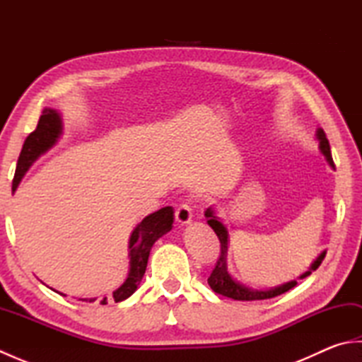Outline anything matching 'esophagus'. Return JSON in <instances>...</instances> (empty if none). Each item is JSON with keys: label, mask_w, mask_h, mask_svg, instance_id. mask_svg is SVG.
<instances>
[{"label": "esophagus", "mask_w": 362, "mask_h": 362, "mask_svg": "<svg viewBox=\"0 0 362 362\" xmlns=\"http://www.w3.org/2000/svg\"><path fill=\"white\" fill-rule=\"evenodd\" d=\"M193 218V211H191V206L185 202V204H180L179 206L175 209V221L179 222V224L185 226Z\"/></svg>", "instance_id": "obj_1"}]
</instances>
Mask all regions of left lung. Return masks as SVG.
I'll list each match as a JSON object with an SVG mask.
<instances>
[{"label":"left lung","instance_id":"1","mask_svg":"<svg viewBox=\"0 0 362 362\" xmlns=\"http://www.w3.org/2000/svg\"><path fill=\"white\" fill-rule=\"evenodd\" d=\"M317 138L320 141V151L324 153L327 161L329 163V166L334 168V161L332 157V151H329V143L327 140V135L324 132V129H319L317 130ZM205 216H206V222H209V226L214 230V233L218 235L219 238V243H221V253L216 259V264H214L213 272L209 276V284L210 288L218 292V294H222L226 297H230L233 300H266V298H272L276 297L280 294H284V292H288L289 289H292L297 284L296 280H292L286 284H281V286L275 288V289H269V291H257V289H249L245 288L244 284H240L236 280L232 279V275L228 274L227 271V263H226V255H227V241H228V232L227 228L224 227V224L214 216V213L211 209H209L205 211ZM325 258V252H322L319 258L314 261L311 264L310 271H306L303 275H300V279H306V276L311 275L313 271H316V269L320 266L322 259Z\"/></svg>","mask_w":362,"mask_h":362}]
</instances>
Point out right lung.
Returning a JSON list of instances; mask_svg holds the SVG:
<instances>
[{"label":"right lung","mask_w":362,"mask_h":362,"mask_svg":"<svg viewBox=\"0 0 362 362\" xmlns=\"http://www.w3.org/2000/svg\"><path fill=\"white\" fill-rule=\"evenodd\" d=\"M62 132V121H60L59 113L52 109H45L38 124L34 132H30L29 136L23 144V149L20 152L17 169H15V175L12 180V191L18 187L21 177L29 169V166L42 156L43 152L48 151L51 146L57 141V138ZM174 221V211L171 206H165L156 213L146 216L136 228L132 232L129 241V257H130V271L127 280L121 284V286L113 292L115 302H122L127 297H130L136 291L138 284H140L143 275L146 272V266H148L149 252L152 249L153 243H156L160 236H163L169 232L173 227ZM64 296V294H62ZM82 302H95L96 298H81ZM101 305H107V297L101 300Z\"/></svg>","instance_id":"obj_1"}]
</instances>
